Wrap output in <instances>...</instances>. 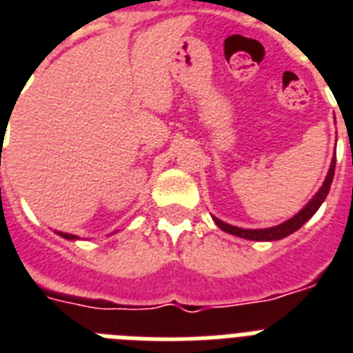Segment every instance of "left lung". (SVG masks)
I'll list each match as a JSON object with an SVG mask.
<instances>
[{
  "instance_id": "1",
  "label": "left lung",
  "mask_w": 353,
  "mask_h": 353,
  "mask_svg": "<svg viewBox=\"0 0 353 353\" xmlns=\"http://www.w3.org/2000/svg\"><path fill=\"white\" fill-rule=\"evenodd\" d=\"M334 174H335V157L332 159V165H330V170H328V176L324 179L323 187L319 188V192L313 196L307 205L301 212H296L293 218H290L288 221L284 223H280L276 227H269V229H241V227H234V225H229L225 221L218 220L212 216V220L216 221V225L220 227L221 231L229 232V234H234V236H240V238H245V240H256V241H274V240H282L285 236L293 234L295 231H299L304 223H306L310 218H312L315 212L319 210V207L323 205V201L326 199L330 192V187H332V181H334Z\"/></svg>"
}]
</instances>
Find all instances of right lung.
I'll return each instance as SVG.
<instances>
[{
    "mask_svg": "<svg viewBox=\"0 0 353 353\" xmlns=\"http://www.w3.org/2000/svg\"><path fill=\"white\" fill-rule=\"evenodd\" d=\"M57 234H60L62 238H65V240H77L79 236H74V234H68V232H57Z\"/></svg>",
    "mask_w": 353,
    "mask_h": 353,
    "instance_id": "add662e5",
    "label": "right lung"
}]
</instances>
